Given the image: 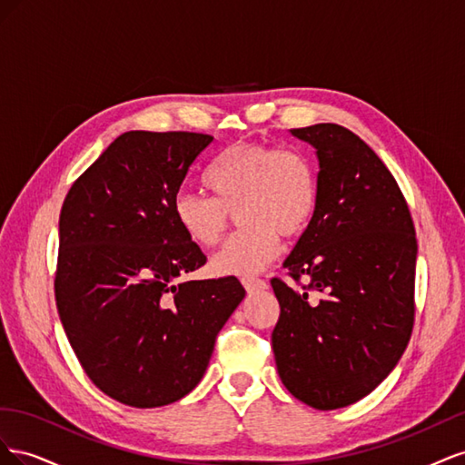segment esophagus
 Here are the masks:
<instances>
[{
	"label": "esophagus",
	"instance_id": "obj_1",
	"mask_svg": "<svg viewBox=\"0 0 465 465\" xmlns=\"http://www.w3.org/2000/svg\"><path fill=\"white\" fill-rule=\"evenodd\" d=\"M242 285L248 292H254V291H265L267 289V283L263 279H258V277H252V275H246L242 277Z\"/></svg>",
	"mask_w": 465,
	"mask_h": 465
}]
</instances>
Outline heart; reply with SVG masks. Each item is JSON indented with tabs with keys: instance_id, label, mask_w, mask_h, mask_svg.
I'll use <instances>...</instances> for the list:
<instances>
[{
	"instance_id": "1",
	"label": "heart",
	"mask_w": 465,
	"mask_h": 465,
	"mask_svg": "<svg viewBox=\"0 0 465 465\" xmlns=\"http://www.w3.org/2000/svg\"><path fill=\"white\" fill-rule=\"evenodd\" d=\"M207 186L215 198L178 192L173 211L193 244L215 246L238 213L242 229L211 260L221 275H254L279 252L281 236L297 238L312 221L318 182L312 163L299 151H279L256 142H238L209 166Z\"/></svg>"
}]
</instances>
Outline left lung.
Here are the masks:
<instances>
[{
    "instance_id": "1",
    "label": "left lung",
    "mask_w": 465,
    "mask_h": 465,
    "mask_svg": "<svg viewBox=\"0 0 465 465\" xmlns=\"http://www.w3.org/2000/svg\"><path fill=\"white\" fill-rule=\"evenodd\" d=\"M291 134L316 149L318 202L283 263L308 285L272 279V345L285 388L330 411L369 396L410 343L417 238L396 178L359 135L337 124ZM311 290L322 299L308 300Z\"/></svg>"
}]
</instances>
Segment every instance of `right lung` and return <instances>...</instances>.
Listing matches in <instances>:
<instances>
[{
    "instance_id": "1",
    "label": "right lung",
    "mask_w": 465,
    "mask_h": 465,
    "mask_svg": "<svg viewBox=\"0 0 465 465\" xmlns=\"http://www.w3.org/2000/svg\"><path fill=\"white\" fill-rule=\"evenodd\" d=\"M213 137L125 132L67 192L55 304L93 384L120 403L161 407L190 393L217 333L244 299L236 277L182 281L207 262L173 203Z\"/></svg>"
}]
</instances>
